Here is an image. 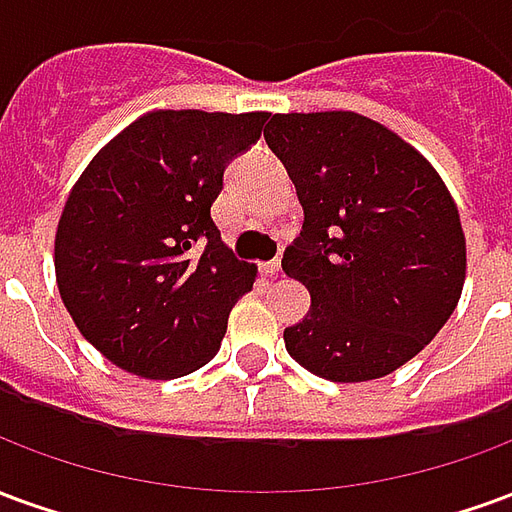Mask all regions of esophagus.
Instances as JSON below:
<instances>
[{
	"mask_svg": "<svg viewBox=\"0 0 512 512\" xmlns=\"http://www.w3.org/2000/svg\"><path fill=\"white\" fill-rule=\"evenodd\" d=\"M260 271H263L266 277H277L279 271H282V263H279V260H268V263L260 266Z\"/></svg>",
	"mask_w": 512,
	"mask_h": 512,
	"instance_id": "obj_1",
	"label": "esophagus"
}]
</instances>
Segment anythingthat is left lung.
Masks as SVG:
<instances>
[{"label":"left lung","mask_w":512,"mask_h":512,"mask_svg":"<svg viewBox=\"0 0 512 512\" xmlns=\"http://www.w3.org/2000/svg\"><path fill=\"white\" fill-rule=\"evenodd\" d=\"M266 142L304 208L282 268L312 307L285 329L288 354L337 384L395 373L461 299L466 235L450 189L417 147L359 112L274 115Z\"/></svg>","instance_id":"obj_1"}]
</instances>
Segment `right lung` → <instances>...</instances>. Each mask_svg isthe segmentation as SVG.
Returning a JSON list of instances; mask_svg holds the SVG:
<instances>
[{"label": "right lung", "instance_id": "add662e5", "mask_svg": "<svg viewBox=\"0 0 512 512\" xmlns=\"http://www.w3.org/2000/svg\"><path fill=\"white\" fill-rule=\"evenodd\" d=\"M268 112L153 109L109 139L73 183L54 235L62 304L95 351L139 378L208 365L257 268L211 219L230 158Z\"/></svg>", "mask_w": 512, "mask_h": 512}]
</instances>
